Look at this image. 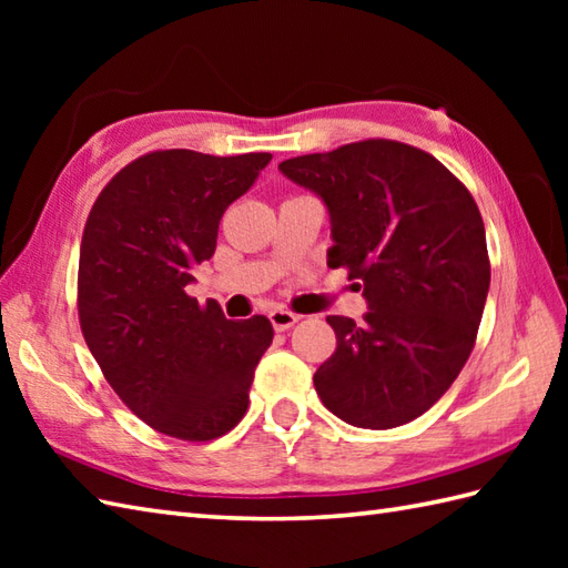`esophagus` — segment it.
I'll use <instances>...</instances> for the list:
<instances>
[{
  "label": "esophagus",
  "mask_w": 568,
  "mask_h": 568,
  "mask_svg": "<svg viewBox=\"0 0 568 568\" xmlns=\"http://www.w3.org/2000/svg\"><path fill=\"white\" fill-rule=\"evenodd\" d=\"M268 320H271V324H273V329H275V332H285V329L295 327L300 317H297V315H293V312H287V310H273L271 315H268Z\"/></svg>",
  "instance_id": "1"
}]
</instances>
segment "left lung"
<instances>
[{"instance_id":"left-lung-1","label":"left lung","mask_w":568,"mask_h":568,"mask_svg":"<svg viewBox=\"0 0 568 568\" xmlns=\"http://www.w3.org/2000/svg\"><path fill=\"white\" fill-rule=\"evenodd\" d=\"M324 202L327 265L361 281L368 312L327 317L336 352L315 373L324 407L354 427L413 422L456 381L484 317L490 263L470 192L434 155L358 141L277 165Z\"/></svg>"}]
</instances>
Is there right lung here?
Instances as JSON below:
<instances>
[{"mask_svg": "<svg viewBox=\"0 0 568 568\" xmlns=\"http://www.w3.org/2000/svg\"><path fill=\"white\" fill-rule=\"evenodd\" d=\"M271 153L141 155L88 216L80 246V327L104 378L134 415L187 442L216 439L246 415L271 322L226 320L185 293L216 248L222 214Z\"/></svg>", "mask_w": 568, "mask_h": 568, "instance_id": "1", "label": "right lung"}]
</instances>
